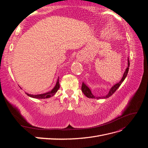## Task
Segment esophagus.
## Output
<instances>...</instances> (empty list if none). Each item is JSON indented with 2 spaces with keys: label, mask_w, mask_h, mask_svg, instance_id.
Wrapping results in <instances>:
<instances>
[{
  "label": "esophagus",
  "mask_w": 148,
  "mask_h": 148,
  "mask_svg": "<svg viewBox=\"0 0 148 148\" xmlns=\"http://www.w3.org/2000/svg\"><path fill=\"white\" fill-rule=\"evenodd\" d=\"M77 59H78V60L79 61H82V60H83V59H84V57H83L82 56L79 55V56H78L77 57Z\"/></svg>",
  "instance_id": "1"
}]
</instances>
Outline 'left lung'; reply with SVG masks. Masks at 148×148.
Segmentation results:
<instances>
[{"label":"left lung","instance_id":"8db88e82","mask_svg":"<svg viewBox=\"0 0 148 148\" xmlns=\"http://www.w3.org/2000/svg\"><path fill=\"white\" fill-rule=\"evenodd\" d=\"M129 66H130V62H129V59H128V66H127V69L125 70V72L123 73V77L122 78V79H120V81L119 83L115 84L114 86H112V88L110 89V90H109L108 94H107V95H106L104 96H95L92 93L90 88L88 87V86L86 83H84V82H83L82 86V92H83L84 95L86 96L87 97H88V98H92V99H106V98L109 97L110 96H111L116 91V90H117V89L120 87V85L122 84V83H123V82L125 80V78L127 77L128 72V70H129Z\"/></svg>","mask_w":148,"mask_h":148}]
</instances>
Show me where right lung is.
Returning <instances> with one entry per match:
<instances>
[{
    "instance_id": "obj_1",
    "label": "right lung",
    "mask_w": 148,
    "mask_h": 148,
    "mask_svg": "<svg viewBox=\"0 0 148 148\" xmlns=\"http://www.w3.org/2000/svg\"><path fill=\"white\" fill-rule=\"evenodd\" d=\"M59 88H60L59 77H58L55 86L52 89L51 91H49L45 93L39 94V95H31V94H28L27 92H25V93L29 97L35 98V99H47V98H49L51 97H52L53 96H54V95L57 92L58 89H59Z\"/></svg>"
}]
</instances>
